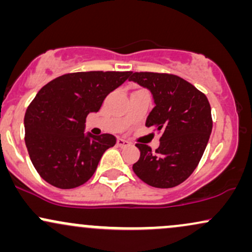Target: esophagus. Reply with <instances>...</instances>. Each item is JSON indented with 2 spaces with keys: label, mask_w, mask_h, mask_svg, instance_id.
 I'll list each match as a JSON object with an SVG mask.
<instances>
[{
  "label": "esophagus",
  "mask_w": 252,
  "mask_h": 252,
  "mask_svg": "<svg viewBox=\"0 0 252 252\" xmlns=\"http://www.w3.org/2000/svg\"><path fill=\"white\" fill-rule=\"evenodd\" d=\"M117 144L121 147V148H123V147H128V146H130V144H131V143H130L129 141L123 140V138H118V140H117Z\"/></svg>",
  "instance_id": "1"
}]
</instances>
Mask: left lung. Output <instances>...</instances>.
Masks as SVG:
<instances>
[{
    "instance_id": "obj_1",
    "label": "left lung",
    "mask_w": 252,
    "mask_h": 252,
    "mask_svg": "<svg viewBox=\"0 0 252 252\" xmlns=\"http://www.w3.org/2000/svg\"><path fill=\"white\" fill-rule=\"evenodd\" d=\"M129 80L152 92L155 106L146 126L162 131L155 152L147 144H136L141 155L132 170L156 189L178 186L194 172L210 140L213 123L209 99L174 74L131 72Z\"/></svg>"
}]
</instances>
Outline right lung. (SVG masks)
Returning <instances> with one entry per match:
<instances>
[{"label":"right lung","instance_id":"add662e5","mask_svg":"<svg viewBox=\"0 0 252 252\" xmlns=\"http://www.w3.org/2000/svg\"><path fill=\"white\" fill-rule=\"evenodd\" d=\"M131 72H77L46 84L25 115V142L34 168L52 186L76 189L90 180L114 135L84 134L86 116Z\"/></svg>","mask_w":252,"mask_h":252}]
</instances>
